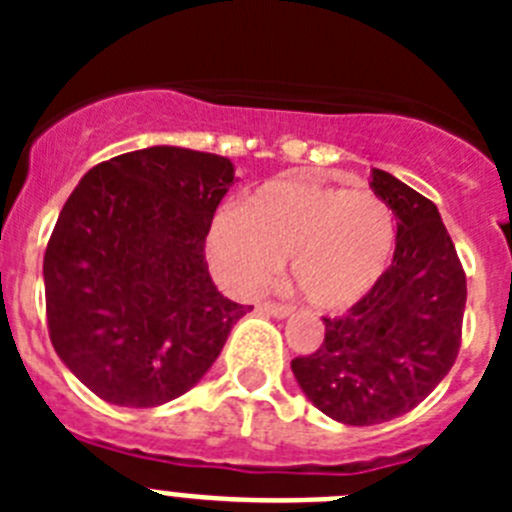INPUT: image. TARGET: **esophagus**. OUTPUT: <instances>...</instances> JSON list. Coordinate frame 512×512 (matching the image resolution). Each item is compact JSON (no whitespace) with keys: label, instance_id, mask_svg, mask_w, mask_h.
Listing matches in <instances>:
<instances>
[{"label":"esophagus","instance_id":"esophagus-1","mask_svg":"<svg viewBox=\"0 0 512 512\" xmlns=\"http://www.w3.org/2000/svg\"><path fill=\"white\" fill-rule=\"evenodd\" d=\"M259 310L266 315H274V318H287L292 312V305H284V302H259Z\"/></svg>","mask_w":512,"mask_h":512}]
</instances>
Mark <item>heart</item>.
I'll list each match as a JSON object with an SVG mask.
<instances>
[{
  "label": "heart",
  "instance_id": "heart-1",
  "mask_svg": "<svg viewBox=\"0 0 512 512\" xmlns=\"http://www.w3.org/2000/svg\"><path fill=\"white\" fill-rule=\"evenodd\" d=\"M395 235V212L377 194L287 176L261 184L238 212H220L207 256L241 295L264 287L292 259L300 295L320 310H341L382 279Z\"/></svg>",
  "mask_w": 512,
  "mask_h": 512
}]
</instances>
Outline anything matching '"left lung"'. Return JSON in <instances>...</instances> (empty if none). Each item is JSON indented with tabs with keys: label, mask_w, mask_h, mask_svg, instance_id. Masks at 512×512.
<instances>
[{
	"label": "left lung",
	"mask_w": 512,
	"mask_h": 512,
	"mask_svg": "<svg viewBox=\"0 0 512 512\" xmlns=\"http://www.w3.org/2000/svg\"><path fill=\"white\" fill-rule=\"evenodd\" d=\"M369 187L397 217L392 264L356 305L323 318L318 351L292 359L312 405L346 425L405 415L454 366L467 305V274L436 205L374 169Z\"/></svg>",
	"instance_id": "8db88e82"
}]
</instances>
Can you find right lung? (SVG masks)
Listing matches in <instances>:
<instances>
[{"label": "right lung", "instance_id": "1", "mask_svg": "<svg viewBox=\"0 0 512 512\" xmlns=\"http://www.w3.org/2000/svg\"><path fill=\"white\" fill-rule=\"evenodd\" d=\"M230 158L153 146L102 161L45 248L56 354L112 405L156 408L200 382L251 307L217 292L205 241Z\"/></svg>", "mask_w": 512, "mask_h": 512}]
</instances>
